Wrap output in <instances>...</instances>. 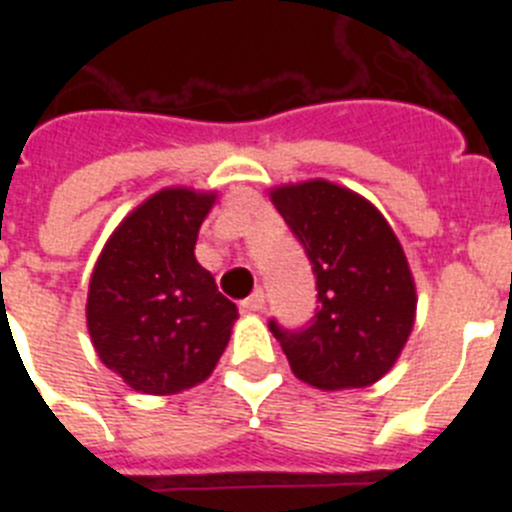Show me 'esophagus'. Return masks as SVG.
<instances>
[{
	"instance_id": "esophagus-1",
	"label": "esophagus",
	"mask_w": 512,
	"mask_h": 512,
	"mask_svg": "<svg viewBox=\"0 0 512 512\" xmlns=\"http://www.w3.org/2000/svg\"><path fill=\"white\" fill-rule=\"evenodd\" d=\"M241 310H246V312L264 310V292H261V289H256L253 295H248L246 300L241 302Z\"/></svg>"
}]
</instances>
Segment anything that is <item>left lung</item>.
Listing matches in <instances>:
<instances>
[{
  "instance_id": "left-lung-1",
  "label": "left lung",
  "mask_w": 512,
  "mask_h": 512,
  "mask_svg": "<svg viewBox=\"0 0 512 512\" xmlns=\"http://www.w3.org/2000/svg\"><path fill=\"white\" fill-rule=\"evenodd\" d=\"M315 274L310 323L269 320L295 377L318 390L369 387L400 356L415 323V284L397 235L374 205L338 184L271 192Z\"/></svg>"
}]
</instances>
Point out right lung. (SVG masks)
<instances>
[{
	"label": "right lung",
	"instance_id": "1",
	"mask_svg": "<svg viewBox=\"0 0 512 512\" xmlns=\"http://www.w3.org/2000/svg\"><path fill=\"white\" fill-rule=\"evenodd\" d=\"M215 194L164 189L130 212L89 282L87 325L99 359L146 395L200 384L228 346L238 310L194 259Z\"/></svg>",
	"mask_w": 512,
	"mask_h": 512
}]
</instances>
